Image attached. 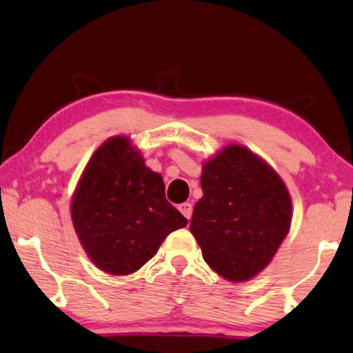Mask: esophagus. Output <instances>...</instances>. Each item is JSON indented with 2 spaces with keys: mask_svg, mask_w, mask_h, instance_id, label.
I'll list each match as a JSON object with an SVG mask.
<instances>
[{
  "mask_svg": "<svg viewBox=\"0 0 353 353\" xmlns=\"http://www.w3.org/2000/svg\"><path fill=\"white\" fill-rule=\"evenodd\" d=\"M179 210H181L182 216L188 219V221H190V217H192V204H189V202H184V204L179 205Z\"/></svg>",
  "mask_w": 353,
  "mask_h": 353,
  "instance_id": "esophagus-1",
  "label": "esophagus"
}]
</instances>
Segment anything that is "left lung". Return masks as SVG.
<instances>
[{"instance_id": "obj_1", "label": "left lung", "mask_w": 353, "mask_h": 353, "mask_svg": "<svg viewBox=\"0 0 353 353\" xmlns=\"http://www.w3.org/2000/svg\"><path fill=\"white\" fill-rule=\"evenodd\" d=\"M202 199L190 232L202 257L230 282L269 265L290 228L292 204L281 177L242 145H228L202 169Z\"/></svg>"}]
</instances>
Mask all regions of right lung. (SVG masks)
<instances>
[{
  "label": "right lung",
  "mask_w": 353,
  "mask_h": 353,
  "mask_svg": "<svg viewBox=\"0 0 353 353\" xmlns=\"http://www.w3.org/2000/svg\"><path fill=\"white\" fill-rule=\"evenodd\" d=\"M72 224L91 261L128 275L156 255L188 219L165 199L161 174L145 168L128 137H111L91 157L71 204Z\"/></svg>",
  "instance_id": "obj_1"
}]
</instances>
